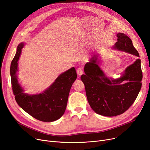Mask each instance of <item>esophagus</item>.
Masks as SVG:
<instances>
[{
	"instance_id": "34e87169",
	"label": "esophagus",
	"mask_w": 150,
	"mask_h": 150,
	"mask_svg": "<svg viewBox=\"0 0 150 150\" xmlns=\"http://www.w3.org/2000/svg\"><path fill=\"white\" fill-rule=\"evenodd\" d=\"M76 73L79 76H81L83 74V70L81 68H78L76 70Z\"/></svg>"
}]
</instances>
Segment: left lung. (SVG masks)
<instances>
[{
  "mask_svg": "<svg viewBox=\"0 0 150 150\" xmlns=\"http://www.w3.org/2000/svg\"><path fill=\"white\" fill-rule=\"evenodd\" d=\"M113 49L134 55L139 54L131 39L124 33L117 34ZM100 55L95 54L84 67L81 80L85 86L88 101L96 113L107 117L123 114L134 103L142 88L141 60L137 59L128 66L118 79L109 78L99 66Z\"/></svg>",
  "mask_w": 150,
  "mask_h": 150,
  "instance_id": "left-lung-1",
  "label": "left lung"
}]
</instances>
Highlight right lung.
Returning a JSON list of instances; mask_svg holds the SVG:
<instances>
[{
	"label": "right lung",
	"instance_id": "obj_1",
	"mask_svg": "<svg viewBox=\"0 0 150 150\" xmlns=\"http://www.w3.org/2000/svg\"><path fill=\"white\" fill-rule=\"evenodd\" d=\"M24 45V42L18 44L10 65L11 83L15 100L26 112L39 120H57L65 112L70 88L77 77L76 70L71 67L61 74L51 85L41 93L29 95L25 93L17 76L18 61Z\"/></svg>",
	"mask_w": 150,
	"mask_h": 150
}]
</instances>
